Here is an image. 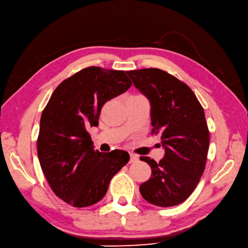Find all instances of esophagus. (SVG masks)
I'll list each match as a JSON object with an SVG mask.
<instances>
[{
	"label": "esophagus",
	"mask_w": 248,
	"mask_h": 248,
	"mask_svg": "<svg viewBox=\"0 0 248 248\" xmlns=\"http://www.w3.org/2000/svg\"><path fill=\"white\" fill-rule=\"evenodd\" d=\"M138 159H139V156L137 155H135V154H130V163H134V162H137L138 161Z\"/></svg>",
	"instance_id": "esophagus-1"
}]
</instances>
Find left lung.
Returning <instances> with one entry per match:
<instances>
[{
	"instance_id": "left-lung-1",
	"label": "left lung",
	"mask_w": 248,
	"mask_h": 248,
	"mask_svg": "<svg viewBox=\"0 0 248 248\" xmlns=\"http://www.w3.org/2000/svg\"><path fill=\"white\" fill-rule=\"evenodd\" d=\"M127 75L149 100L152 134L161 137L165 149L159 163L140 158L152 168L140 192L155 206H174L192 194L205 170L209 131L203 107L185 83L164 70L145 68Z\"/></svg>"
}]
</instances>
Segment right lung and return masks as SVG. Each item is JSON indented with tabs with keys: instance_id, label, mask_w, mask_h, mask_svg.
<instances>
[{
	"instance_id": "right-lung-1",
	"label": "right lung",
	"mask_w": 248,
	"mask_h": 248,
	"mask_svg": "<svg viewBox=\"0 0 248 248\" xmlns=\"http://www.w3.org/2000/svg\"><path fill=\"white\" fill-rule=\"evenodd\" d=\"M123 70L87 67L56 88L42 112L38 156L52 191L75 207L103 199L110 180L129 161L127 152L94 150L87 128L99 125L101 108L130 86Z\"/></svg>"
}]
</instances>
